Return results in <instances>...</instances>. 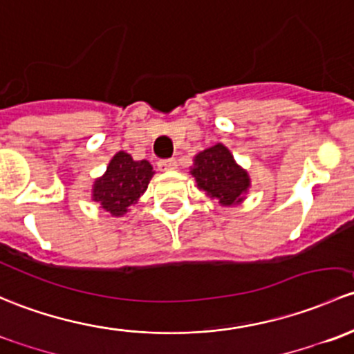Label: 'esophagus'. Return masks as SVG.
I'll return each instance as SVG.
<instances>
[{
    "label": "esophagus",
    "mask_w": 354,
    "mask_h": 354,
    "mask_svg": "<svg viewBox=\"0 0 354 354\" xmlns=\"http://www.w3.org/2000/svg\"><path fill=\"white\" fill-rule=\"evenodd\" d=\"M158 169L167 172V170H176L177 169V160L176 158H163L158 162Z\"/></svg>",
    "instance_id": "34e87169"
}]
</instances>
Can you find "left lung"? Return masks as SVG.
Returning <instances> with one entry per match:
<instances>
[{"mask_svg":"<svg viewBox=\"0 0 354 354\" xmlns=\"http://www.w3.org/2000/svg\"><path fill=\"white\" fill-rule=\"evenodd\" d=\"M191 174L201 191L225 206L242 201V194L250 185L245 170L236 165L228 148L220 143L196 155Z\"/></svg>","mask_w":354,"mask_h":354,"instance_id":"8db88e82","label":"left lung"}]
</instances>
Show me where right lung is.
Masks as SVG:
<instances>
[{
  "label": "right lung",
  "instance_id": "add662e5",
  "mask_svg": "<svg viewBox=\"0 0 354 354\" xmlns=\"http://www.w3.org/2000/svg\"><path fill=\"white\" fill-rule=\"evenodd\" d=\"M153 174V167L147 160L136 162L127 153H115L105 176L93 184V201L112 216H122L127 207L147 191Z\"/></svg>",
  "mask_w": 354,
  "mask_h": 354
}]
</instances>
